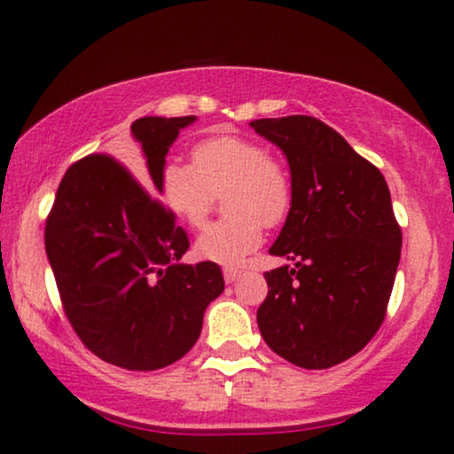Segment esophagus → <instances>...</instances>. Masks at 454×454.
I'll return each mask as SVG.
<instances>
[{
    "mask_svg": "<svg viewBox=\"0 0 454 454\" xmlns=\"http://www.w3.org/2000/svg\"><path fill=\"white\" fill-rule=\"evenodd\" d=\"M239 275H241V269H239V267H226V269H223V279H226V284H232V281L237 279Z\"/></svg>",
    "mask_w": 454,
    "mask_h": 454,
    "instance_id": "obj_1",
    "label": "esophagus"
}]
</instances>
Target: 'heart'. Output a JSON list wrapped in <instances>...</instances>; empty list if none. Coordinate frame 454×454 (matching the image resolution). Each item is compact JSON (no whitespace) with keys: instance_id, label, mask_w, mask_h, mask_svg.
I'll use <instances>...</instances> for the list:
<instances>
[{"instance_id":"obj_1","label":"heart","mask_w":454,"mask_h":454,"mask_svg":"<svg viewBox=\"0 0 454 454\" xmlns=\"http://www.w3.org/2000/svg\"><path fill=\"white\" fill-rule=\"evenodd\" d=\"M160 192L166 207L187 226L198 228L222 196V220L209 223L194 243L198 258L237 264L262 241V226L286 220L293 207V179L279 160L256 140L215 137L192 149L190 164L161 170Z\"/></svg>"}]
</instances>
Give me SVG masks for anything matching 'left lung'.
Returning a JSON list of instances; mask_svg holds the SVG:
<instances>
[{
    "instance_id": "1",
    "label": "left lung",
    "mask_w": 454,
    "mask_h": 454,
    "mask_svg": "<svg viewBox=\"0 0 454 454\" xmlns=\"http://www.w3.org/2000/svg\"><path fill=\"white\" fill-rule=\"evenodd\" d=\"M249 126L284 151L293 176V207L269 249L293 264L264 273L260 335L296 367L328 369L361 352L387 316L401 258L388 185L320 119Z\"/></svg>"
}]
</instances>
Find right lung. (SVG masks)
I'll list each match as a JSON object with an SVG mask.
<instances>
[{"instance_id": "obj_1", "label": "right lung", "mask_w": 454, "mask_h": 454, "mask_svg": "<svg viewBox=\"0 0 454 454\" xmlns=\"http://www.w3.org/2000/svg\"><path fill=\"white\" fill-rule=\"evenodd\" d=\"M194 119H137V175L113 155H87L66 170L46 217V256L67 320L96 356L129 372L190 352L207 305L223 293L215 262H179L187 234L153 196L170 145Z\"/></svg>"}]
</instances>
